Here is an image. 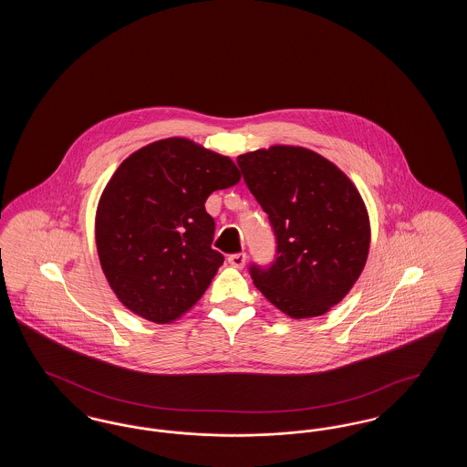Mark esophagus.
<instances>
[{
	"label": "esophagus",
	"instance_id": "1",
	"mask_svg": "<svg viewBox=\"0 0 467 467\" xmlns=\"http://www.w3.org/2000/svg\"><path fill=\"white\" fill-rule=\"evenodd\" d=\"M227 263H229L231 266L244 267V263H246V254H244V252H238V254H231V255L227 257Z\"/></svg>",
	"mask_w": 467,
	"mask_h": 467
}]
</instances>
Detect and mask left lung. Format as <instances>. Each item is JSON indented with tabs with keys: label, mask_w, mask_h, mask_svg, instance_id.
Masks as SVG:
<instances>
[{
	"label": "left lung",
	"mask_w": 467,
	"mask_h": 467,
	"mask_svg": "<svg viewBox=\"0 0 467 467\" xmlns=\"http://www.w3.org/2000/svg\"><path fill=\"white\" fill-rule=\"evenodd\" d=\"M236 162L276 240L269 266L248 267L255 287L292 318L324 315L354 287L369 252V219L356 185L303 147L276 145Z\"/></svg>",
	"instance_id": "1"
}]
</instances>
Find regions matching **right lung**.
Returning <instances> with one entry per match:
<instances>
[{
    "label": "right lung",
    "mask_w": 467,
    "mask_h": 467,
    "mask_svg": "<svg viewBox=\"0 0 467 467\" xmlns=\"http://www.w3.org/2000/svg\"><path fill=\"white\" fill-rule=\"evenodd\" d=\"M238 182L229 157L185 138L154 141L117 168L98 204L96 244L126 308L168 324L200 301L223 263L204 202Z\"/></svg>",
    "instance_id": "add662e5"
}]
</instances>
